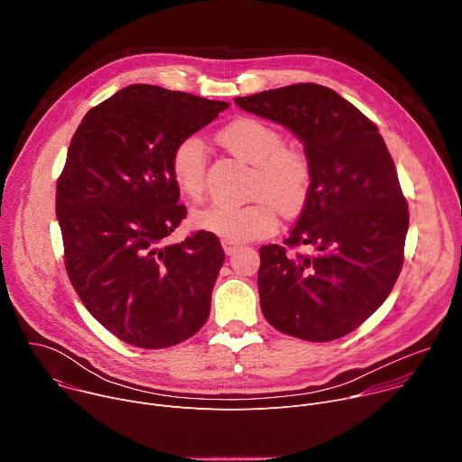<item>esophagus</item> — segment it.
<instances>
[{
  "instance_id": "esophagus-1",
  "label": "esophagus",
  "mask_w": 462,
  "mask_h": 462,
  "mask_svg": "<svg viewBox=\"0 0 462 462\" xmlns=\"http://www.w3.org/2000/svg\"><path fill=\"white\" fill-rule=\"evenodd\" d=\"M221 245H223V250H225V254H226V255H232V254L239 248V245H237V243H232V241H226V239H223V241H221Z\"/></svg>"
}]
</instances>
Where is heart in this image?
<instances>
[{
    "label": "heart",
    "instance_id": "1",
    "mask_svg": "<svg viewBox=\"0 0 462 462\" xmlns=\"http://www.w3.org/2000/svg\"><path fill=\"white\" fill-rule=\"evenodd\" d=\"M221 144L239 159L255 166L252 189L261 199L245 205H208L191 214L195 228L212 232L226 241L239 243L267 236L278 226V212L296 214L310 188V164L307 157L285 148L276 127L257 118L241 116L217 134ZM207 146L201 137H184L171 153V177L188 197H199L205 188Z\"/></svg>",
    "mask_w": 462,
    "mask_h": 462
}]
</instances>
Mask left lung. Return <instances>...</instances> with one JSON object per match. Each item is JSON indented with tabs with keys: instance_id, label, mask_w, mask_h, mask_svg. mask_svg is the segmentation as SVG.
<instances>
[{
	"instance_id": "1",
	"label": "left lung",
	"mask_w": 462,
	"mask_h": 462,
	"mask_svg": "<svg viewBox=\"0 0 462 462\" xmlns=\"http://www.w3.org/2000/svg\"><path fill=\"white\" fill-rule=\"evenodd\" d=\"M236 104L285 125L310 164V188L287 247L259 248L261 310L278 331L331 342L362 325L397 282L408 203L378 127L337 91L294 84Z\"/></svg>"
}]
</instances>
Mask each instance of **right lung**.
<instances>
[{
  "mask_svg": "<svg viewBox=\"0 0 462 462\" xmlns=\"http://www.w3.org/2000/svg\"><path fill=\"white\" fill-rule=\"evenodd\" d=\"M226 107L134 84L88 111L71 141L56 186L65 269L93 318L129 346L180 344L210 316L225 252L205 230L166 243L186 216L171 153Z\"/></svg>",
  "mask_w": 462,
  "mask_h": 462,
  "instance_id": "1",
  "label": "right lung"
}]
</instances>
